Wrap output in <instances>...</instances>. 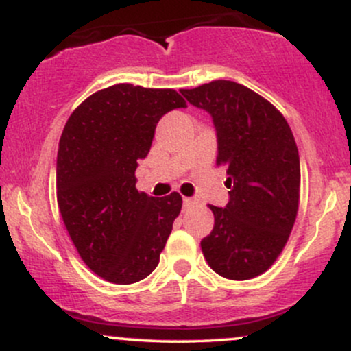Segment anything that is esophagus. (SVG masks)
Wrapping results in <instances>:
<instances>
[{
    "label": "esophagus",
    "mask_w": 351,
    "mask_h": 351,
    "mask_svg": "<svg viewBox=\"0 0 351 351\" xmlns=\"http://www.w3.org/2000/svg\"><path fill=\"white\" fill-rule=\"evenodd\" d=\"M196 204V201L195 199H191V198H183V206H184V209H188V208H193Z\"/></svg>",
    "instance_id": "1"
}]
</instances>
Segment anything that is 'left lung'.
Masks as SVG:
<instances>
[{
  "label": "left lung",
  "mask_w": 351,
  "mask_h": 351,
  "mask_svg": "<svg viewBox=\"0 0 351 351\" xmlns=\"http://www.w3.org/2000/svg\"><path fill=\"white\" fill-rule=\"evenodd\" d=\"M181 94L211 114L217 165H226L229 203L209 206L215 228L201 241L219 276L247 280L276 263L295 223L300 160L284 115L269 100L232 80H213Z\"/></svg>",
  "instance_id": "1"
}]
</instances>
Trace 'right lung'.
I'll return each mask as SVG.
<instances>
[{"label": "right lung", "instance_id": "add662e5", "mask_svg": "<svg viewBox=\"0 0 351 351\" xmlns=\"http://www.w3.org/2000/svg\"><path fill=\"white\" fill-rule=\"evenodd\" d=\"M186 102L173 88L115 84L72 112L59 140L58 204L80 259L112 284H134L155 271L180 193L153 198L135 188L158 120Z\"/></svg>", "mask_w": 351, "mask_h": 351}]
</instances>
